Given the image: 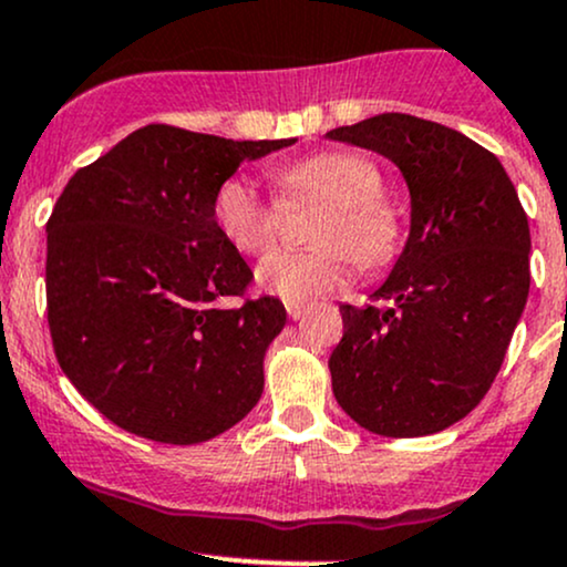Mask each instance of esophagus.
Returning <instances> with one entry per match:
<instances>
[{
    "mask_svg": "<svg viewBox=\"0 0 567 567\" xmlns=\"http://www.w3.org/2000/svg\"><path fill=\"white\" fill-rule=\"evenodd\" d=\"M309 315L307 303H288V317L290 320H303Z\"/></svg>",
    "mask_w": 567,
    "mask_h": 567,
    "instance_id": "1",
    "label": "esophagus"
}]
</instances>
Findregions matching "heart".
<instances>
[{"instance_id":"heart-1","label":"heart","mask_w":567,"mask_h":567,"mask_svg":"<svg viewBox=\"0 0 567 567\" xmlns=\"http://www.w3.org/2000/svg\"><path fill=\"white\" fill-rule=\"evenodd\" d=\"M285 204L322 202L312 239L317 250L271 255L258 269V288L288 303L341 288L352 277V258L363 269L384 264L395 250L398 220L379 198L382 177L363 155L326 151L277 169ZM213 217L223 239L241 255L271 250L279 228V204L269 202L245 174L220 183L213 198Z\"/></svg>"}]
</instances>
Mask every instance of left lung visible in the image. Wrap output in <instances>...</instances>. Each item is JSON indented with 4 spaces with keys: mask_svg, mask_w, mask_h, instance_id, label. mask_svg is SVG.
Segmentation results:
<instances>
[{
    "mask_svg": "<svg viewBox=\"0 0 567 567\" xmlns=\"http://www.w3.org/2000/svg\"><path fill=\"white\" fill-rule=\"evenodd\" d=\"M401 169L412 226L393 271L341 303L331 369L339 406L365 431L416 439L474 412L530 293V226L493 153L441 123L384 112L326 134Z\"/></svg>",
    "mask_w": 567,
    "mask_h": 567,
    "instance_id": "1",
    "label": "left lung"
}]
</instances>
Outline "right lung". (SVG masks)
<instances>
[{
    "label": "right lung",
    "instance_id": "obj_1",
    "mask_svg": "<svg viewBox=\"0 0 567 567\" xmlns=\"http://www.w3.org/2000/svg\"><path fill=\"white\" fill-rule=\"evenodd\" d=\"M296 140L234 142L151 123L74 172L48 220V326L78 393L123 431L202 444L252 412L279 298L217 231L213 198L245 161Z\"/></svg>",
    "mask_w": 567,
    "mask_h": 567
}]
</instances>
